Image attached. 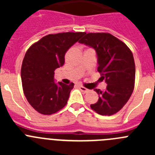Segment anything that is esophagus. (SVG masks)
I'll list each match as a JSON object with an SVG mask.
<instances>
[{
  "label": "esophagus",
  "instance_id": "obj_1",
  "mask_svg": "<svg viewBox=\"0 0 155 155\" xmlns=\"http://www.w3.org/2000/svg\"><path fill=\"white\" fill-rule=\"evenodd\" d=\"M79 88H80V90L82 91V92H84V93L88 92V89H87V88H86V87H83V86H81V85L79 86Z\"/></svg>",
  "mask_w": 155,
  "mask_h": 155
}]
</instances>
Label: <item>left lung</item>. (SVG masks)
I'll return each mask as SVG.
<instances>
[{"mask_svg":"<svg viewBox=\"0 0 155 155\" xmlns=\"http://www.w3.org/2000/svg\"><path fill=\"white\" fill-rule=\"evenodd\" d=\"M79 41L93 48L97 54L100 80L107 84L105 91L94 89L99 95L91 108L102 116H112L130 98L135 83V63L132 52L124 42L109 33H84Z\"/></svg>","mask_w":155,"mask_h":155,"instance_id":"8db88e82","label":"left lung"}]
</instances>
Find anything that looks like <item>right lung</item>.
Segmentation results:
<instances>
[{"label": "right lung", "mask_w": 155, "mask_h": 155, "mask_svg": "<svg viewBox=\"0 0 155 155\" xmlns=\"http://www.w3.org/2000/svg\"><path fill=\"white\" fill-rule=\"evenodd\" d=\"M84 34H50L27 50L21 70L23 91L28 103L41 114L56 113L68 103L74 84L56 83L54 71L64 65L66 52Z\"/></svg>", "instance_id": "right-lung-1"}]
</instances>
